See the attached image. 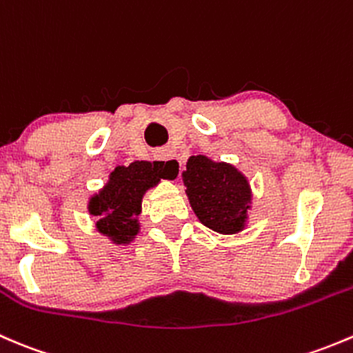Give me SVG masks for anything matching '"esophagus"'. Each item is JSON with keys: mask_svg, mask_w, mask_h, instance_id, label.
Instances as JSON below:
<instances>
[{"mask_svg": "<svg viewBox=\"0 0 353 353\" xmlns=\"http://www.w3.org/2000/svg\"><path fill=\"white\" fill-rule=\"evenodd\" d=\"M154 159L158 161L159 170L170 178H178L181 173V161L173 154L170 149H159L154 154Z\"/></svg>", "mask_w": 353, "mask_h": 353, "instance_id": "1", "label": "esophagus"}]
</instances>
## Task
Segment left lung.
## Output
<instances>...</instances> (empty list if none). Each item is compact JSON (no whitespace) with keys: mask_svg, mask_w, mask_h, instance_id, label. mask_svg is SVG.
Here are the masks:
<instances>
[{"mask_svg":"<svg viewBox=\"0 0 353 353\" xmlns=\"http://www.w3.org/2000/svg\"><path fill=\"white\" fill-rule=\"evenodd\" d=\"M187 197L199 221L223 235L245 228L252 192L247 178L228 163L192 156L181 173Z\"/></svg>","mask_w":353,"mask_h":353,"instance_id":"obj_1","label":"left lung"}]
</instances>
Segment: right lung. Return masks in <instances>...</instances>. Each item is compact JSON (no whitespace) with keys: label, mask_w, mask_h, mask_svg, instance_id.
I'll use <instances>...</instances> for the list:
<instances>
[{"label":"right lung","mask_w":353,"mask_h":353,"mask_svg":"<svg viewBox=\"0 0 353 353\" xmlns=\"http://www.w3.org/2000/svg\"><path fill=\"white\" fill-rule=\"evenodd\" d=\"M161 178H170L159 170L158 163L134 161L117 166L108 183L89 201V212L96 218V228L117 245H127L141 230L142 197L156 187Z\"/></svg>","instance_id":"right-lung-1"}]
</instances>
